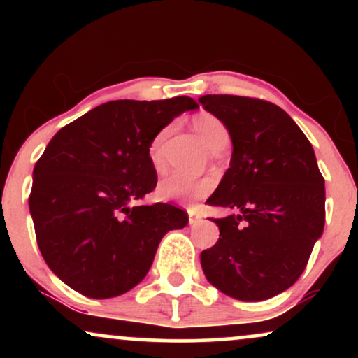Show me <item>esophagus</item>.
<instances>
[{
  "instance_id": "1",
  "label": "esophagus",
  "mask_w": 358,
  "mask_h": 358,
  "mask_svg": "<svg viewBox=\"0 0 358 358\" xmlns=\"http://www.w3.org/2000/svg\"><path fill=\"white\" fill-rule=\"evenodd\" d=\"M200 220H202V215H200L195 208H188V222H190V225L199 224Z\"/></svg>"
}]
</instances>
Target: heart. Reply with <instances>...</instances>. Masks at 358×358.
Wrapping results in <instances>:
<instances>
[{"mask_svg":"<svg viewBox=\"0 0 358 358\" xmlns=\"http://www.w3.org/2000/svg\"><path fill=\"white\" fill-rule=\"evenodd\" d=\"M193 129L196 131L202 141L210 150L220 143L227 141L229 131L224 122L213 114L202 113L192 119ZM170 133V126L163 127L156 136L151 139L148 148V156L155 170L163 168V143ZM213 188V180L207 176H190L185 173H173L162 180L158 185V193L163 200H176V202H188L207 196Z\"/></svg>","mask_w":358,"mask_h":358,"instance_id":"b5f03b06","label":"heart"}]
</instances>
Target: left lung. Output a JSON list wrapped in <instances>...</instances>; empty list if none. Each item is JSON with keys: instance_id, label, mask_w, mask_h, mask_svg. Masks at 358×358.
Masks as SVG:
<instances>
[{"instance_id": "left-lung-1", "label": "left lung", "mask_w": 358, "mask_h": 358, "mask_svg": "<svg viewBox=\"0 0 358 358\" xmlns=\"http://www.w3.org/2000/svg\"><path fill=\"white\" fill-rule=\"evenodd\" d=\"M232 139L231 168L207 200L237 213L212 219L220 236L200 254L208 282L242 301H262L293 286L324 225V180L315 151L279 106L256 97L199 99Z\"/></svg>"}]
</instances>
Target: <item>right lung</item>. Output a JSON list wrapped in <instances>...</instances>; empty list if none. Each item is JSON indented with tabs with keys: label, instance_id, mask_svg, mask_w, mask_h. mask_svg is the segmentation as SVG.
Wrapping results in <instances>:
<instances>
[{
	"label": "right lung",
	"instance_id": "right-lung-1",
	"mask_svg": "<svg viewBox=\"0 0 358 358\" xmlns=\"http://www.w3.org/2000/svg\"><path fill=\"white\" fill-rule=\"evenodd\" d=\"M199 104L187 96L110 101L64 126L34 168L36 244L53 273L89 298H114L143 281L159 241L188 224L170 203L141 205L158 182L148 148Z\"/></svg>",
	"mask_w": 358,
	"mask_h": 358
}]
</instances>
